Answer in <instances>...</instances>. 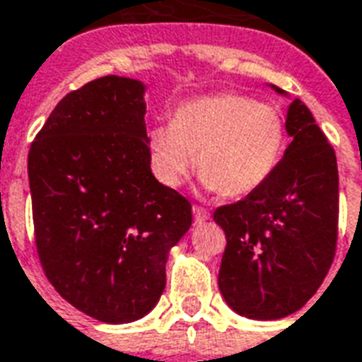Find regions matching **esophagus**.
Returning <instances> with one entry per match:
<instances>
[{
  "instance_id": "34e87169",
  "label": "esophagus",
  "mask_w": 362,
  "mask_h": 362,
  "mask_svg": "<svg viewBox=\"0 0 362 362\" xmlns=\"http://www.w3.org/2000/svg\"><path fill=\"white\" fill-rule=\"evenodd\" d=\"M192 216H194V221H197V223H202V221L210 220V212L202 206H192Z\"/></svg>"
}]
</instances>
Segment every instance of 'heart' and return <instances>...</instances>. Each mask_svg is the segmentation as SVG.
<instances>
[{"instance_id": "obj_1", "label": "heart", "mask_w": 362, "mask_h": 362, "mask_svg": "<svg viewBox=\"0 0 362 362\" xmlns=\"http://www.w3.org/2000/svg\"><path fill=\"white\" fill-rule=\"evenodd\" d=\"M284 142L286 127L274 105L229 92L185 102L171 125L154 127L148 134L152 170L163 185L183 183L197 154L204 185L223 197H243L264 185Z\"/></svg>"}]
</instances>
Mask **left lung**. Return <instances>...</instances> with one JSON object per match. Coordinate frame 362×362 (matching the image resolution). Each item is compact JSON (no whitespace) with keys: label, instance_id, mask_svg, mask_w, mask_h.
<instances>
[{"label":"left lung","instance_id":"8db88e82","mask_svg":"<svg viewBox=\"0 0 362 362\" xmlns=\"http://www.w3.org/2000/svg\"><path fill=\"white\" fill-rule=\"evenodd\" d=\"M286 129L293 141L266 183L214 212L228 239L218 286L229 307L252 320L305 307L336 255V152L300 100L289 104Z\"/></svg>","mask_w":362,"mask_h":362}]
</instances>
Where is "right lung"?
Returning <instances> with one entry per match:
<instances>
[{
    "instance_id": "obj_1",
    "label": "right lung",
    "mask_w": 362,
    "mask_h": 362,
    "mask_svg": "<svg viewBox=\"0 0 362 362\" xmlns=\"http://www.w3.org/2000/svg\"><path fill=\"white\" fill-rule=\"evenodd\" d=\"M144 84L107 75L63 98L28 152L36 250L47 281L84 315L139 320L165 287L191 202L150 170Z\"/></svg>"
}]
</instances>
